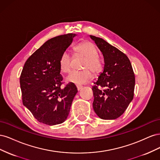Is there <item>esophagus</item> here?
<instances>
[{
    "instance_id": "1",
    "label": "esophagus",
    "mask_w": 160,
    "mask_h": 160,
    "mask_svg": "<svg viewBox=\"0 0 160 160\" xmlns=\"http://www.w3.org/2000/svg\"><path fill=\"white\" fill-rule=\"evenodd\" d=\"M77 90L79 91V90H81L82 88H83V86H81V85H77Z\"/></svg>"
}]
</instances>
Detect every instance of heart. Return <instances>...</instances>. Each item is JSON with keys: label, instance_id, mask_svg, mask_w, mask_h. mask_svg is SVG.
Instances as JSON below:
<instances>
[{"label": "heart", "instance_id": "heart-1", "mask_svg": "<svg viewBox=\"0 0 160 160\" xmlns=\"http://www.w3.org/2000/svg\"><path fill=\"white\" fill-rule=\"evenodd\" d=\"M74 50L78 55L85 58L82 68L85 70L72 71L67 77V81L77 85L85 84L91 79L93 72L94 75H98L103 71V61L98 57L99 52L96 46L91 42L85 41L79 43L74 47ZM59 68L63 72H69L71 66V57L67 51L62 52L59 61Z\"/></svg>", "mask_w": 160, "mask_h": 160}]
</instances>
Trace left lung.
<instances>
[{"instance_id": "8db88e82", "label": "left lung", "mask_w": 160, "mask_h": 160, "mask_svg": "<svg viewBox=\"0 0 160 160\" xmlns=\"http://www.w3.org/2000/svg\"><path fill=\"white\" fill-rule=\"evenodd\" d=\"M104 57L103 71L92 87L95 113L103 119H115L133 100L135 75L126 55L103 38L90 35Z\"/></svg>"}]
</instances>
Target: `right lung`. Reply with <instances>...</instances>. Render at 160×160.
Returning <instances> with one entry per match:
<instances>
[{
  "label": "right lung",
  "instance_id": "1",
  "mask_svg": "<svg viewBox=\"0 0 160 160\" xmlns=\"http://www.w3.org/2000/svg\"><path fill=\"white\" fill-rule=\"evenodd\" d=\"M75 36L69 33L48 40L24 65L20 77L22 103L40 123L60 124L68 117L78 91L72 83L61 88L59 61Z\"/></svg>",
  "mask_w": 160,
  "mask_h": 160
}]
</instances>
